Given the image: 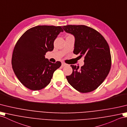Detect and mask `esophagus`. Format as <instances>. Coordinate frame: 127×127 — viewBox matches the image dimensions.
Segmentation results:
<instances>
[{
	"instance_id": "1",
	"label": "esophagus",
	"mask_w": 127,
	"mask_h": 127,
	"mask_svg": "<svg viewBox=\"0 0 127 127\" xmlns=\"http://www.w3.org/2000/svg\"><path fill=\"white\" fill-rule=\"evenodd\" d=\"M67 65V64H66V63H64V62H63V63H62V64H61V66H63V67H64V66H66Z\"/></svg>"
}]
</instances>
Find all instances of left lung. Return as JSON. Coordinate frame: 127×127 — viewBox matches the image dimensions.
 Here are the masks:
<instances>
[{
    "instance_id": "1",
    "label": "left lung",
    "mask_w": 127,
    "mask_h": 127,
    "mask_svg": "<svg viewBox=\"0 0 127 127\" xmlns=\"http://www.w3.org/2000/svg\"><path fill=\"white\" fill-rule=\"evenodd\" d=\"M63 28L75 38L73 53L85 57V64L80 68L70 66L73 72L66 76L67 81L79 92L93 91L103 82L110 71L112 60L109 45L104 37L91 27L67 25Z\"/></svg>"
}]
</instances>
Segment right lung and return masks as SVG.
I'll return each mask as SVG.
<instances>
[{"instance_id": "1", "label": "right lung", "mask_w": 127, "mask_h": 127, "mask_svg": "<svg viewBox=\"0 0 127 127\" xmlns=\"http://www.w3.org/2000/svg\"><path fill=\"white\" fill-rule=\"evenodd\" d=\"M63 31L61 26H37L26 31L18 40L12 54V66L26 88L39 91L50 83L61 63H51L45 55L53 50L55 39Z\"/></svg>"}]
</instances>
